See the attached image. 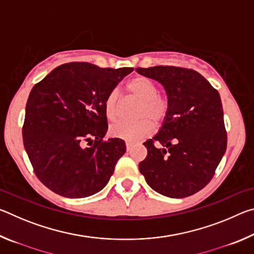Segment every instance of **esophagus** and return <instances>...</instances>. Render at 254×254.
<instances>
[{
	"label": "esophagus",
	"instance_id": "obj_1",
	"mask_svg": "<svg viewBox=\"0 0 254 254\" xmlns=\"http://www.w3.org/2000/svg\"><path fill=\"white\" fill-rule=\"evenodd\" d=\"M126 147H127V151H130L131 148H132V143H130V142H127V143H126Z\"/></svg>",
	"mask_w": 254,
	"mask_h": 254
}]
</instances>
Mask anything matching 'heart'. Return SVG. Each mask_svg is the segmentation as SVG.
Listing matches in <instances>:
<instances>
[{
    "instance_id": "heart-1",
    "label": "heart",
    "mask_w": 254,
    "mask_h": 254,
    "mask_svg": "<svg viewBox=\"0 0 254 254\" xmlns=\"http://www.w3.org/2000/svg\"><path fill=\"white\" fill-rule=\"evenodd\" d=\"M127 91L140 103L136 112L135 123L118 122L111 126L112 136L134 142L149 136L154 130V126H160L165 121L169 111L168 98L158 94L157 85L147 77L140 76L133 78L127 85ZM106 117L114 121L119 117V93L112 91L104 102Z\"/></svg>"
}]
</instances>
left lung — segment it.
I'll list each match as a JSON object with an SVG mask.
<instances>
[{"instance_id": "1", "label": "left lung", "mask_w": 254, "mask_h": 254, "mask_svg": "<svg viewBox=\"0 0 254 254\" xmlns=\"http://www.w3.org/2000/svg\"><path fill=\"white\" fill-rule=\"evenodd\" d=\"M160 83L169 102L168 115L152 139L140 173L152 189L171 198L199 191L212 180L224 156L227 134L220 94L205 77L175 66L136 68Z\"/></svg>"}]
</instances>
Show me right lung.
Returning a JSON list of instances; mask_svg holds the SVG:
<instances>
[{
  "instance_id": "right-lung-1",
  "label": "right lung",
  "mask_w": 254,
  "mask_h": 254,
  "mask_svg": "<svg viewBox=\"0 0 254 254\" xmlns=\"http://www.w3.org/2000/svg\"><path fill=\"white\" fill-rule=\"evenodd\" d=\"M131 71L68 63L33 86L25 106L23 144L34 174L50 190L83 198L109 183L126 143L118 137L103 140L104 102Z\"/></svg>"
}]
</instances>
